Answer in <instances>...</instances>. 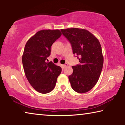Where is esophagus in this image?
Returning <instances> with one entry per match:
<instances>
[{
    "label": "esophagus",
    "instance_id": "34e87169",
    "mask_svg": "<svg viewBox=\"0 0 125 125\" xmlns=\"http://www.w3.org/2000/svg\"><path fill=\"white\" fill-rule=\"evenodd\" d=\"M67 65H68V64H67V63H65L64 64H63V67H65L66 66H67Z\"/></svg>",
    "mask_w": 125,
    "mask_h": 125
}]
</instances>
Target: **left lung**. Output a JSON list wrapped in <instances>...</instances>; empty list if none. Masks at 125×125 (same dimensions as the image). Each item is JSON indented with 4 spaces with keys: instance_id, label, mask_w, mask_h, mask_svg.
<instances>
[{
    "instance_id": "1",
    "label": "left lung",
    "mask_w": 125,
    "mask_h": 125,
    "mask_svg": "<svg viewBox=\"0 0 125 125\" xmlns=\"http://www.w3.org/2000/svg\"><path fill=\"white\" fill-rule=\"evenodd\" d=\"M61 31L80 62L72 66L73 72L68 77L72 88L78 93L88 92L96 84L103 69L104 58L100 42L85 29L71 28Z\"/></svg>"
}]
</instances>
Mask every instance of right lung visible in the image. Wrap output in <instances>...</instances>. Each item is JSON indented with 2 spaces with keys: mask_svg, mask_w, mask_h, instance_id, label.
Instances as JSON below:
<instances>
[{
  "mask_svg": "<svg viewBox=\"0 0 125 125\" xmlns=\"http://www.w3.org/2000/svg\"><path fill=\"white\" fill-rule=\"evenodd\" d=\"M61 35L59 30L39 31L25 46L22 62L25 75L31 86L40 93L46 94L53 89L62 71L61 67L52 62H46L52 44Z\"/></svg>",
  "mask_w": 125,
  "mask_h": 125,
  "instance_id": "right-lung-1",
  "label": "right lung"
}]
</instances>
